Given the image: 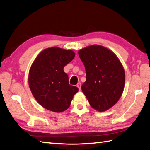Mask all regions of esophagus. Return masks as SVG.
<instances>
[{
  "label": "esophagus",
  "mask_w": 150,
  "mask_h": 150,
  "mask_svg": "<svg viewBox=\"0 0 150 150\" xmlns=\"http://www.w3.org/2000/svg\"><path fill=\"white\" fill-rule=\"evenodd\" d=\"M76 86L78 88L79 90H81V83H78V84H77Z\"/></svg>",
  "instance_id": "obj_1"
}]
</instances>
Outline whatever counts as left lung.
Segmentation results:
<instances>
[{
  "label": "left lung",
  "instance_id": "left-lung-1",
  "mask_svg": "<svg viewBox=\"0 0 150 150\" xmlns=\"http://www.w3.org/2000/svg\"><path fill=\"white\" fill-rule=\"evenodd\" d=\"M78 54L86 75L81 89L93 108L106 111L117 102L123 91V67L114 53L99 45L84 48Z\"/></svg>",
  "mask_w": 150,
  "mask_h": 150
}]
</instances>
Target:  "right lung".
<instances>
[{
  "label": "right lung",
  "instance_id": "add662e5",
  "mask_svg": "<svg viewBox=\"0 0 150 150\" xmlns=\"http://www.w3.org/2000/svg\"><path fill=\"white\" fill-rule=\"evenodd\" d=\"M74 56L71 50L52 47L40 52L32 65L29 88L37 101L47 110L56 112L66 110L78 91L76 86L69 84L63 70Z\"/></svg>",
  "mask_w": 150,
  "mask_h": 150
}]
</instances>
